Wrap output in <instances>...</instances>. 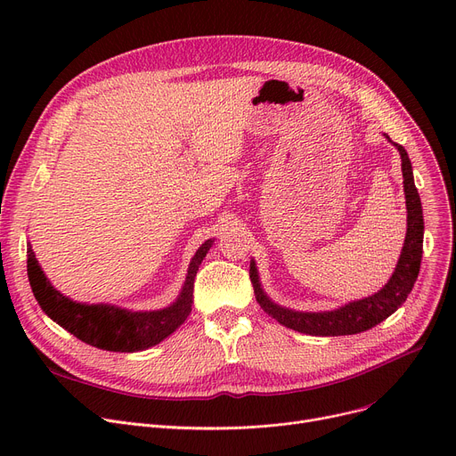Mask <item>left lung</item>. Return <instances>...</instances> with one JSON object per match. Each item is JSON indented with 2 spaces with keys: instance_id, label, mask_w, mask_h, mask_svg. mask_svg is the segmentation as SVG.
<instances>
[{
  "instance_id": "obj_1",
  "label": "left lung",
  "mask_w": 456,
  "mask_h": 456,
  "mask_svg": "<svg viewBox=\"0 0 456 456\" xmlns=\"http://www.w3.org/2000/svg\"><path fill=\"white\" fill-rule=\"evenodd\" d=\"M385 136L390 140L388 134ZM392 143L401 155L403 188L406 200V236L392 277L379 292L368 297L349 301L334 310H323V313H303V310L281 306L268 297L260 284L255 260L251 258L249 277L253 282L255 297L262 310L275 318L281 325L303 334H313V337H346V334L364 332L392 316L412 292V286L419 273L423 253V210L418 188L414 184L409 153L399 143Z\"/></svg>"
}]
</instances>
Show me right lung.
Listing matches in <instances>:
<instances>
[{
  "label": "right lung",
  "instance_id": "1",
  "mask_svg": "<svg viewBox=\"0 0 456 456\" xmlns=\"http://www.w3.org/2000/svg\"><path fill=\"white\" fill-rule=\"evenodd\" d=\"M212 238L191 256L186 279L177 299L159 310H129L109 303H77L61 294L42 272L28 242V275L40 308L81 342L103 351L134 353L150 349L175 332L191 313L194 279L212 248Z\"/></svg>",
  "mask_w": 456,
  "mask_h": 456
}]
</instances>
